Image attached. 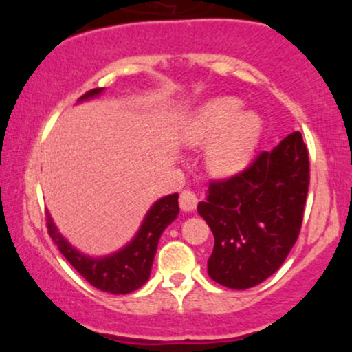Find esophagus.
Returning a JSON list of instances; mask_svg holds the SVG:
<instances>
[{
	"label": "esophagus",
	"mask_w": 352,
	"mask_h": 352,
	"mask_svg": "<svg viewBox=\"0 0 352 352\" xmlns=\"http://www.w3.org/2000/svg\"><path fill=\"white\" fill-rule=\"evenodd\" d=\"M179 204L184 212H192V210H195L197 205H199V199H197L195 192H192V190H184V192L180 193Z\"/></svg>",
	"instance_id": "esophagus-1"
}]
</instances>
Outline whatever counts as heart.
<instances>
[{
    "label": "heart",
    "instance_id": "1",
    "mask_svg": "<svg viewBox=\"0 0 352 352\" xmlns=\"http://www.w3.org/2000/svg\"><path fill=\"white\" fill-rule=\"evenodd\" d=\"M238 111L240 102L236 99L210 100L192 117L185 131V139L192 144H207L213 140L207 160L210 168L220 175L241 170L260 135V119L252 112L236 116Z\"/></svg>",
    "mask_w": 352,
    "mask_h": 352
}]
</instances>
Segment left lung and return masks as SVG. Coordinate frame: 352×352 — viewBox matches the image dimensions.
<instances>
[{
  "label": "left lung",
  "instance_id": "8db88e82",
  "mask_svg": "<svg viewBox=\"0 0 352 352\" xmlns=\"http://www.w3.org/2000/svg\"><path fill=\"white\" fill-rule=\"evenodd\" d=\"M308 187L309 157L300 132L235 175L210 182L207 200L199 204L215 236L210 278L246 289L272 276L300 235Z\"/></svg>",
  "mask_w": 352,
  "mask_h": 352
}]
</instances>
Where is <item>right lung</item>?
<instances>
[{
	"instance_id": "right-lung-1",
	"label": "right lung",
	"mask_w": 352,
	"mask_h": 352,
	"mask_svg": "<svg viewBox=\"0 0 352 352\" xmlns=\"http://www.w3.org/2000/svg\"><path fill=\"white\" fill-rule=\"evenodd\" d=\"M102 92V87L91 89L80 99L92 98ZM179 215V193L164 197L153 204L145 217L142 227L134 240L124 250L106 258H89L76 252L72 246L59 235L51 217H46L47 233L64 254L72 268L87 283L100 292L112 294H127L139 289L151 276L159 238L167 225Z\"/></svg>"
}]
</instances>
